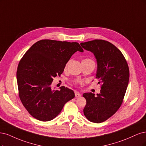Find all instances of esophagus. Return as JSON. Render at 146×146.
<instances>
[{"label":"esophagus","mask_w":146,"mask_h":146,"mask_svg":"<svg viewBox=\"0 0 146 146\" xmlns=\"http://www.w3.org/2000/svg\"><path fill=\"white\" fill-rule=\"evenodd\" d=\"M74 95H75V97H76V98H79V97H80V96H81V94H80V93H79V92H75Z\"/></svg>","instance_id":"1"}]
</instances>
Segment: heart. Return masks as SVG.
<instances>
[{
    "label": "heart",
    "mask_w": 146,
    "mask_h": 146,
    "mask_svg": "<svg viewBox=\"0 0 146 146\" xmlns=\"http://www.w3.org/2000/svg\"><path fill=\"white\" fill-rule=\"evenodd\" d=\"M84 60H92L90 59H84ZM75 83L76 84H82V81H79V80H77V81H75Z\"/></svg>",
    "instance_id": "1"
}]
</instances>
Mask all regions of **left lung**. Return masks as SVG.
I'll list each match as a JSON object with an SVG mask.
<instances>
[{
    "label": "left lung",
    "instance_id": "left-lung-1",
    "mask_svg": "<svg viewBox=\"0 0 146 146\" xmlns=\"http://www.w3.org/2000/svg\"><path fill=\"white\" fill-rule=\"evenodd\" d=\"M95 55L98 68L96 78L101 84L100 93H85L87 103L83 110L87 119L101 123L113 115L121 107L129 81L128 64L121 51L110 42L95 39L81 43Z\"/></svg>",
    "mask_w": 146,
    "mask_h": 146
}]
</instances>
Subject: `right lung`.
<instances>
[{"label":"right lung","mask_w":146,"mask_h":146,"mask_svg":"<svg viewBox=\"0 0 146 146\" xmlns=\"http://www.w3.org/2000/svg\"><path fill=\"white\" fill-rule=\"evenodd\" d=\"M77 51L78 42L44 39L33 45L19 63L17 82L23 106L35 118L49 121L57 116L65 104L74 98V92L62 86L51 88L53 78L60 76L65 65Z\"/></svg>","instance_id":"right-lung-1"}]
</instances>
